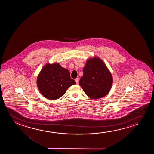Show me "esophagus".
<instances>
[{
	"mask_svg": "<svg viewBox=\"0 0 154 154\" xmlns=\"http://www.w3.org/2000/svg\"><path fill=\"white\" fill-rule=\"evenodd\" d=\"M75 81H76V83H77V84H78V83H79V78H76V79H75Z\"/></svg>",
	"mask_w": 154,
	"mask_h": 154,
	"instance_id": "obj_1",
	"label": "esophagus"
}]
</instances>
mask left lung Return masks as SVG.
I'll return each instance as SVG.
<instances>
[{
	"mask_svg": "<svg viewBox=\"0 0 154 154\" xmlns=\"http://www.w3.org/2000/svg\"><path fill=\"white\" fill-rule=\"evenodd\" d=\"M79 85L91 99L105 97L112 88L113 78L105 63L98 56L89 57L83 69Z\"/></svg>",
	"mask_w": 154,
	"mask_h": 154,
	"instance_id": "left-lung-1",
	"label": "left lung"
}]
</instances>
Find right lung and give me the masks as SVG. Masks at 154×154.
I'll return each instance as SVG.
<instances>
[{"instance_id": "obj_1", "label": "right lung", "mask_w": 154, "mask_h": 154, "mask_svg": "<svg viewBox=\"0 0 154 154\" xmlns=\"http://www.w3.org/2000/svg\"><path fill=\"white\" fill-rule=\"evenodd\" d=\"M76 84L70 78L69 70L62 67L59 63H47L37 78V85L40 93L51 100L59 99L69 87Z\"/></svg>"}]
</instances>
